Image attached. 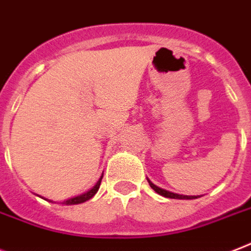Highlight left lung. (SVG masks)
<instances>
[{
    "mask_svg": "<svg viewBox=\"0 0 251 251\" xmlns=\"http://www.w3.org/2000/svg\"><path fill=\"white\" fill-rule=\"evenodd\" d=\"M147 181H149V184H150V187L154 191H155L156 194L160 195V196H164V198H168V199H179V200H192V199H198L200 198V196H187V195H179V194H174V192H171V191H167V189H163L160 188V187H158V185H155L152 181L150 180V179H147Z\"/></svg>",
    "mask_w": 251,
    "mask_h": 251,
    "instance_id": "8db88e82",
    "label": "left lung"
}]
</instances>
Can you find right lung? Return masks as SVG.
Returning a JSON list of instances; mask_svg holds the SVG:
<instances>
[{
    "instance_id": "add662e5",
    "label": "right lung",
    "mask_w": 251,
    "mask_h": 251,
    "mask_svg": "<svg viewBox=\"0 0 251 251\" xmlns=\"http://www.w3.org/2000/svg\"><path fill=\"white\" fill-rule=\"evenodd\" d=\"M102 175H104V172H102ZM102 175H101V177L99 179V181L96 183L93 187H92L89 191H87V192H84V194L79 195V196H75V198H71V199H67V200H64V201H62L63 205H76V204H81V202H85L88 201L89 199H92L93 196H95L96 194H97V191H99V188H100V184H101V179H102ZM39 196V195H38ZM42 198V196H41ZM45 199V200H47V201L52 202V200H49V199L46 198H42Z\"/></svg>"
}]
</instances>
